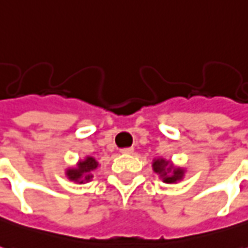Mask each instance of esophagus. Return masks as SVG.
<instances>
[{
  "label": "esophagus",
  "instance_id": "34e87169",
  "mask_svg": "<svg viewBox=\"0 0 248 248\" xmlns=\"http://www.w3.org/2000/svg\"><path fill=\"white\" fill-rule=\"evenodd\" d=\"M133 152H134V149L133 148H124L121 150V153L122 154H133Z\"/></svg>",
  "mask_w": 248,
  "mask_h": 248
}]
</instances>
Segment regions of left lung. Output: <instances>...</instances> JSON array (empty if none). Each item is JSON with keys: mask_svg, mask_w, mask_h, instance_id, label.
<instances>
[{"mask_svg": "<svg viewBox=\"0 0 248 248\" xmlns=\"http://www.w3.org/2000/svg\"><path fill=\"white\" fill-rule=\"evenodd\" d=\"M153 170L158 177L166 183V184H176L181 181L185 176V169L181 166H176L170 160H165L162 157L154 158L153 160Z\"/></svg>", "mask_w": 248, "mask_h": 248, "instance_id": "8db88e82", "label": "left lung"}]
</instances>
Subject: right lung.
Here are the masks:
<instances>
[{
  "label": "right lung",
  "mask_w": 248,
  "mask_h": 248,
  "mask_svg": "<svg viewBox=\"0 0 248 248\" xmlns=\"http://www.w3.org/2000/svg\"><path fill=\"white\" fill-rule=\"evenodd\" d=\"M99 166L98 161L93 155H86L83 160H79L75 166H70L65 169L67 178L76 183V184H84L93 180V172Z\"/></svg>",
  "instance_id": "add662e5"
}]
</instances>
